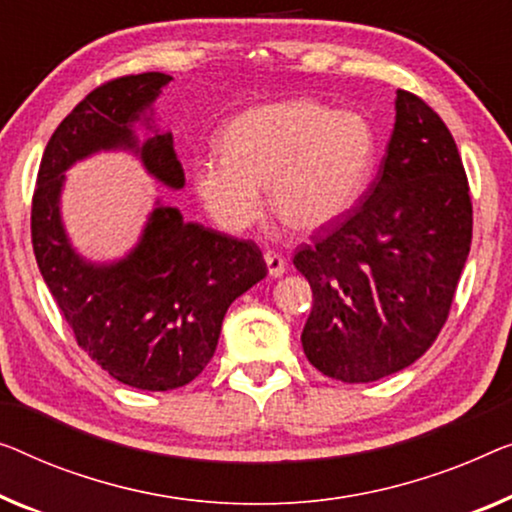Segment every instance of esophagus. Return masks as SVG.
<instances>
[{
  "instance_id": "34e87169",
  "label": "esophagus",
  "mask_w": 512,
  "mask_h": 512,
  "mask_svg": "<svg viewBox=\"0 0 512 512\" xmlns=\"http://www.w3.org/2000/svg\"><path fill=\"white\" fill-rule=\"evenodd\" d=\"M264 262H266V269H269V276L271 278H280L282 273L287 271V262L285 257L273 253V250H269V253H264Z\"/></svg>"
}]
</instances>
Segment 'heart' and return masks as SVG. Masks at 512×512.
Listing matches in <instances>:
<instances>
[{"label":"heart","mask_w":512,"mask_h":512,"mask_svg":"<svg viewBox=\"0 0 512 512\" xmlns=\"http://www.w3.org/2000/svg\"><path fill=\"white\" fill-rule=\"evenodd\" d=\"M223 154L200 156L190 177L197 200L227 232L248 230L269 207L294 232H319L347 216L370 179L375 128L363 114L312 98L259 105L220 137Z\"/></svg>","instance_id":"b5f03b06"}]
</instances>
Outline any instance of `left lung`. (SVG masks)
Returning <instances> with one entry per match:
<instances>
[{"label": "left lung", "instance_id": "1", "mask_svg": "<svg viewBox=\"0 0 512 512\" xmlns=\"http://www.w3.org/2000/svg\"><path fill=\"white\" fill-rule=\"evenodd\" d=\"M395 110L375 181L294 255L312 289L303 352L345 384L393 375L432 347L471 248L474 209L451 131L411 91L398 89Z\"/></svg>", "mask_w": 512, "mask_h": 512}]
</instances>
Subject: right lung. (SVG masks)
Wrapping results in <instances>:
<instances>
[{"instance_id": "obj_1", "label": "right lung", "mask_w": 512, "mask_h": 512, "mask_svg": "<svg viewBox=\"0 0 512 512\" xmlns=\"http://www.w3.org/2000/svg\"><path fill=\"white\" fill-rule=\"evenodd\" d=\"M170 80L165 73L124 75L82 98L52 133L32 197L36 264L75 340L110 377L142 391H172L200 375L227 308L266 276L257 243L183 223L174 207L154 209L121 262H85L66 239L64 172L98 149H133L158 181L183 186L172 135L137 147L131 128Z\"/></svg>"}]
</instances>
